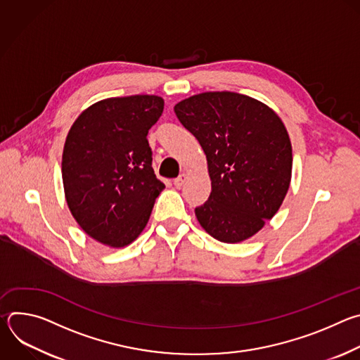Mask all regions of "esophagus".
I'll list each match as a JSON object with an SVG mask.
<instances>
[{"instance_id": "esophagus-1", "label": "esophagus", "mask_w": 360, "mask_h": 360, "mask_svg": "<svg viewBox=\"0 0 360 360\" xmlns=\"http://www.w3.org/2000/svg\"><path fill=\"white\" fill-rule=\"evenodd\" d=\"M186 179H188V175H186V174H181L178 178L174 179V185H175L176 188H181V186L186 182Z\"/></svg>"}]
</instances>
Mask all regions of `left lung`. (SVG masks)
Returning a JSON list of instances; mask_svg holds the SVG:
<instances>
[{"label":"left lung","mask_w":360,"mask_h":360,"mask_svg":"<svg viewBox=\"0 0 360 360\" xmlns=\"http://www.w3.org/2000/svg\"><path fill=\"white\" fill-rule=\"evenodd\" d=\"M208 161L212 191L195 215L221 242L255 235L278 212L290 184L292 146L281 118L236 92H203L175 105Z\"/></svg>","instance_id":"1"}]
</instances>
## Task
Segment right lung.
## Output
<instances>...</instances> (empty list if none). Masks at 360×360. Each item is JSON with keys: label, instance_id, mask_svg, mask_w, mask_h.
I'll return each instance as SVG.
<instances>
[{"label": "right lung", "instance_id": "1", "mask_svg": "<svg viewBox=\"0 0 360 360\" xmlns=\"http://www.w3.org/2000/svg\"><path fill=\"white\" fill-rule=\"evenodd\" d=\"M164 111L157 95L102 99L71 127L63 182L71 214L95 240L122 248L143 231L165 188L152 168L148 131Z\"/></svg>", "mask_w": 360, "mask_h": 360}]
</instances>
